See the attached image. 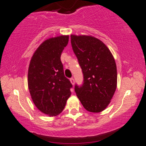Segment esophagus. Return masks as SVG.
I'll return each instance as SVG.
<instances>
[{
    "label": "esophagus",
    "mask_w": 146,
    "mask_h": 146,
    "mask_svg": "<svg viewBox=\"0 0 146 146\" xmlns=\"http://www.w3.org/2000/svg\"><path fill=\"white\" fill-rule=\"evenodd\" d=\"M70 82H71V83L73 85H74V84H75V80H74V79L73 78V77H71V78H70Z\"/></svg>",
    "instance_id": "34e87169"
}]
</instances>
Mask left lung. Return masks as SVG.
Returning <instances> with one entry per match:
<instances>
[{"label": "left lung", "mask_w": 146, "mask_h": 146, "mask_svg": "<svg viewBox=\"0 0 146 146\" xmlns=\"http://www.w3.org/2000/svg\"><path fill=\"white\" fill-rule=\"evenodd\" d=\"M71 43L84 75L82 86H75L77 96L88 111L102 112L117 88L114 57L106 46L94 37L71 35Z\"/></svg>", "instance_id": "obj_1"}]
</instances>
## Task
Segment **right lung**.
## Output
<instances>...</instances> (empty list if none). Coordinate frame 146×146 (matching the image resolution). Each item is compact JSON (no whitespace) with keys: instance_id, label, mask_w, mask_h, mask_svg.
Here are the masks:
<instances>
[{"instance_id":"obj_1","label":"right lung","mask_w":146,"mask_h":146,"mask_svg":"<svg viewBox=\"0 0 146 146\" xmlns=\"http://www.w3.org/2000/svg\"><path fill=\"white\" fill-rule=\"evenodd\" d=\"M69 36L45 40L32 57L28 69V88L38 110L50 117L58 115L71 96L73 87L64 76L60 56Z\"/></svg>"}]
</instances>
